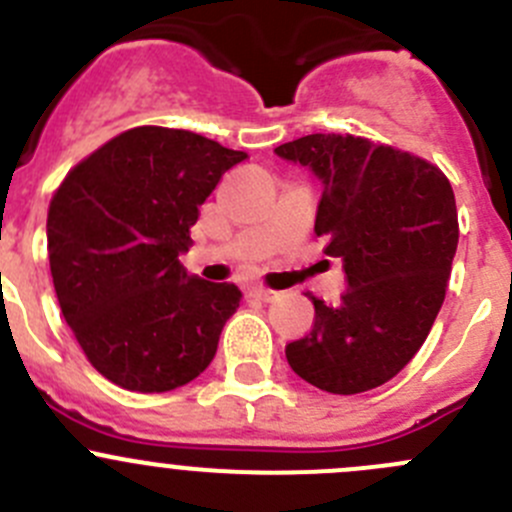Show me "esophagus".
<instances>
[{
    "label": "esophagus",
    "instance_id": "esophagus-1",
    "mask_svg": "<svg viewBox=\"0 0 512 512\" xmlns=\"http://www.w3.org/2000/svg\"><path fill=\"white\" fill-rule=\"evenodd\" d=\"M247 292H250V297H257V300H262V302H270L277 297L275 290H270V287H262V285H252Z\"/></svg>",
    "mask_w": 512,
    "mask_h": 512
}]
</instances>
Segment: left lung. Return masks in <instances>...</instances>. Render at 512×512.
<instances>
[{"mask_svg":"<svg viewBox=\"0 0 512 512\" xmlns=\"http://www.w3.org/2000/svg\"><path fill=\"white\" fill-rule=\"evenodd\" d=\"M277 157L322 182L315 232L340 257L347 290L335 307L310 297L312 330L285 347L315 388L355 395L393 380L428 337L458 250L448 177L430 162L352 135H307Z\"/></svg>","mask_w":512,"mask_h":512,"instance_id":"1","label":"left lung"}]
</instances>
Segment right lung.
Returning a JSON list of instances; mask_svg holds the SVG:
<instances>
[{
    "mask_svg": "<svg viewBox=\"0 0 512 512\" xmlns=\"http://www.w3.org/2000/svg\"><path fill=\"white\" fill-rule=\"evenodd\" d=\"M245 157L195 132L135 127L69 170L54 192V292L87 360L119 388L167 393L215 357L242 292L187 275L180 255L200 205Z\"/></svg>",
    "mask_w": 512,
    "mask_h": 512,
    "instance_id": "1",
    "label": "right lung"
}]
</instances>
